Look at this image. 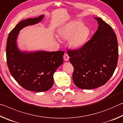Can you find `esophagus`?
Instances as JSON below:
<instances>
[{
	"instance_id": "1",
	"label": "esophagus",
	"mask_w": 123,
	"mask_h": 123,
	"mask_svg": "<svg viewBox=\"0 0 123 123\" xmlns=\"http://www.w3.org/2000/svg\"><path fill=\"white\" fill-rule=\"evenodd\" d=\"M63 59H64V60H65V61H68V60H69V56L68 55V54H67V53H64V55H63Z\"/></svg>"
}]
</instances>
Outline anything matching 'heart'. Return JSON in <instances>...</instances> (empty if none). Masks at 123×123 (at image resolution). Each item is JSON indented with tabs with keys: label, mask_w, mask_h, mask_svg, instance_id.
<instances>
[{
	"label": "heart",
	"mask_w": 123,
	"mask_h": 123,
	"mask_svg": "<svg viewBox=\"0 0 123 123\" xmlns=\"http://www.w3.org/2000/svg\"><path fill=\"white\" fill-rule=\"evenodd\" d=\"M60 37L69 39V44L73 48H77L82 46L88 39L90 30L81 21L75 20L67 23L58 30Z\"/></svg>",
	"instance_id": "1"
}]
</instances>
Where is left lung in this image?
<instances>
[{"instance_id": "1", "label": "left lung", "mask_w": 123, "mask_h": 123, "mask_svg": "<svg viewBox=\"0 0 123 123\" xmlns=\"http://www.w3.org/2000/svg\"><path fill=\"white\" fill-rule=\"evenodd\" d=\"M94 18L99 26L92 38L80 48L67 50L69 61L74 67L73 80L81 89H94L105 85L117 65L116 35L103 19Z\"/></svg>"}]
</instances>
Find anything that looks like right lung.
<instances>
[{
	"label": "right lung",
	"instance_id": "add662e5",
	"mask_svg": "<svg viewBox=\"0 0 123 123\" xmlns=\"http://www.w3.org/2000/svg\"><path fill=\"white\" fill-rule=\"evenodd\" d=\"M43 16L26 19L17 24L9 34L6 50L11 75L23 88L36 92L47 91L53 86L54 74L63 63L64 51L22 53L17 47L16 39L22 28L38 23Z\"/></svg>",
	"mask_w": 123,
	"mask_h": 123
}]
</instances>
